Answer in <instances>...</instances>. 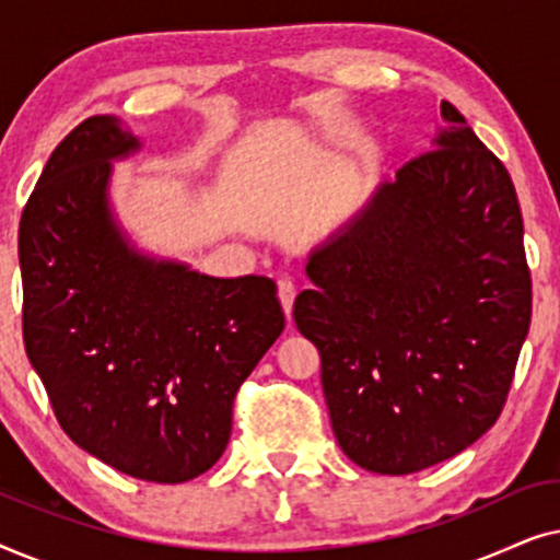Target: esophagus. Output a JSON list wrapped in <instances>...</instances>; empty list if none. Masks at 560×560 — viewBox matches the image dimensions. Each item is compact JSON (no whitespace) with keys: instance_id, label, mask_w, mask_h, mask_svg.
<instances>
[{"instance_id":"34e87169","label":"esophagus","mask_w":560,"mask_h":560,"mask_svg":"<svg viewBox=\"0 0 560 560\" xmlns=\"http://www.w3.org/2000/svg\"><path fill=\"white\" fill-rule=\"evenodd\" d=\"M295 293H298V288H295L293 280H290V278L278 280V298H280V305H282V311H285L288 318H290V311H293Z\"/></svg>"}]
</instances>
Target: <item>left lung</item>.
<instances>
[{
  "label": "left lung",
  "instance_id": "left-lung-1",
  "mask_svg": "<svg viewBox=\"0 0 560 560\" xmlns=\"http://www.w3.org/2000/svg\"><path fill=\"white\" fill-rule=\"evenodd\" d=\"M433 150L308 259L293 305L320 354L328 416L351 462L416 474L497 423L530 328L523 213L502 160L454 104Z\"/></svg>",
  "mask_w": 560,
  "mask_h": 560
}]
</instances>
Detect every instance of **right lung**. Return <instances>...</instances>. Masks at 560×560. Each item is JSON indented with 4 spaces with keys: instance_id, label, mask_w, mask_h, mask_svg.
Wrapping results in <instances>:
<instances>
[{
    "instance_id": "obj_1",
    "label": "right lung",
    "mask_w": 560,
    "mask_h": 560,
    "mask_svg": "<svg viewBox=\"0 0 560 560\" xmlns=\"http://www.w3.org/2000/svg\"><path fill=\"white\" fill-rule=\"evenodd\" d=\"M137 148L83 119L20 221L22 336L60 428L135 479L211 469L242 382L285 328L270 278L221 280L135 255L106 206L109 160Z\"/></svg>"
}]
</instances>
